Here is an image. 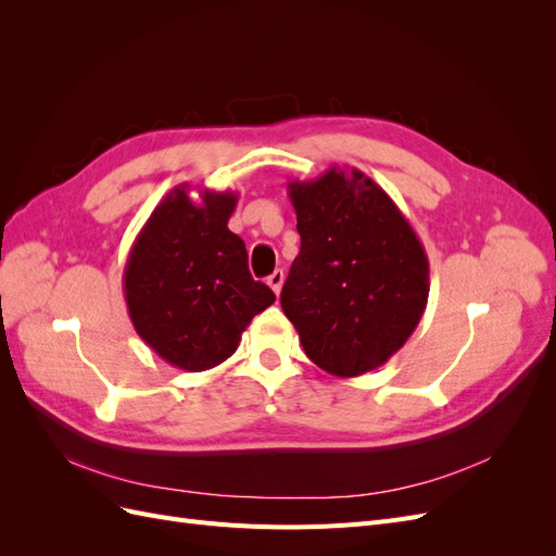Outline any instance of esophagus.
I'll return each mask as SVG.
<instances>
[{
    "mask_svg": "<svg viewBox=\"0 0 556 556\" xmlns=\"http://www.w3.org/2000/svg\"><path fill=\"white\" fill-rule=\"evenodd\" d=\"M282 280H285V274H282V268H276V271L266 278V282H268V288H271L276 294H280V288H282Z\"/></svg>",
    "mask_w": 556,
    "mask_h": 556,
    "instance_id": "34e87169",
    "label": "esophagus"
}]
</instances>
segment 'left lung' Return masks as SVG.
I'll return each mask as SVG.
<instances>
[{
	"label": "left lung",
	"instance_id": "1",
	"mask_svg": "<svg viewBox=\"0 0 556 556\" xmlns=\"http://www.w3.org/2000/svg\"><path fill=\"white\" fill-rule=\"evenodd\" d=\"M299 257L280 306L306 355L336 378L382 366L410 339L429 299L422 241L380 185L331 166L290 180Z\"/></svg>",
	"mask_w": 556,
	"mask_h": 556
}]
</instances>
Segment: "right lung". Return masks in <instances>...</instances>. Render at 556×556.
<instances>
[{
    "mask_svg": "<svg viewBox=\"0 0 556 556\" xmlns=\"http://www.w3.org/2000/svg\"><path fill=\"white\" fill-rule=\"evenodd\" d=\"M176 185L127 255L123 292L134 329L182 371L199 374L237 352L252 317L276 294L252 280L243 239L227 223L239 194Z\"/></svg>",
    "mask_w": 556,
    "mask_h": 556,
    "instance_id": "add662e5",
    "label": "right lung"
}]
</instances>
